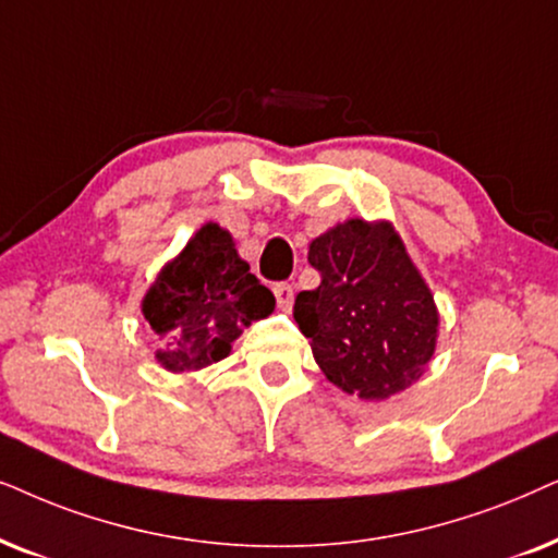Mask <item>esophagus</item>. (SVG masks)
Here are the masks:
<instances>
[{"label":"esophagus","mask_w":558,"mask_h":558,"mask_svg":"<svg viewBox=\"0 0 558 558\" xmlns=\"http://www.w3.org/2000/svg\"><path fill=\"white\" fill-rule=\"evenodd\" d=\"M272 293H275V301H278L280 311H291V306H293V286L278 283L272 288Z\"/></svg>","instance_id":"1"}]
</instances>
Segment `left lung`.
Segmentation results:
<instances>
[{
    "mask_svg": "<svg viewBox=\"0 0 558 558\" xmlns=\"http://www.w3.org/2000/svg\"><path fill=\"white\" fill-rule=\"evenodd\" d=\"M322 275L295 295L293 318L326 380L362 400L398 396L418 380L439 337V311L390 221L349 219L316 236Z\"/></svg>",
    "mask_w": 558,
    "mask_h": 558,
    "instance_id": "left-lung-1",
    "label": "left lung"
}]
</instances>
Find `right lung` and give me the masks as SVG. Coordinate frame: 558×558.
<instances>
[{"instance_id":"right-lung-1","label":"right lung","mask_w":558,"mask_h":558,"mask_svg":"<svg viewBox=\"0 0 558 558\" xmlns=\"http://www.w3.org/2000/svg\"><path fill=\"white\" fill-rule=\"evenodd\" d=\"M272 308L275 295L236 255L232 234L214 221L162 267L143 299V314L160 341L155 356L170 373L225 360L244 326Z\"/></svg>"}]
</instances>
